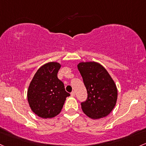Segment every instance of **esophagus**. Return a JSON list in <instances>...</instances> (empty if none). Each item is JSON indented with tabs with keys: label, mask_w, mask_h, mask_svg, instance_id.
I'll list each match as a JSON object with an SVG mask.
<instances>
[{
	"label": "esophagus",
	"mask_w": 146,
	"mask_h": 146,
	"mask_svg": "<svg viewBox=\"0 0 146 146\" xmlns=\"http://www.w3.org/2000/svg\"><path fill=\"white\" fill-rule=\"evenodd\" d=\"M70 96L73 97L76 96V93H75V91H72V92L70 93Z\"/></svg>",
	"instance_id": "esophagus-1"
}]
</instances>
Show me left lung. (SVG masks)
Returning <instances> with one entry per match:
<instances>
[{
  "mask_svg": "<svg viewBox=\"0 0 146 146\" xmlns=\"http://www.w3.org/2000/svg\"><path fill=\"white\" fill-rule=\"evenodd\" d=\"M87 91V98L81 102L82 111L93 119L105 117L116 105L118 91L107 70L96 62L78 65Z\"/></svg>",
  "mask_w": 146,
  "mask_h": 146,
  "instance_id": "left-lung-1",
  "label": "left lung"
}]
</instances>
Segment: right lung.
Instances as JSON below:
<instances>
[{"label":"right lung","instance_id":"right-lung-1","mask_svg":"<svg viewBox=\"0 0 146 146\" xmlns=\"http://www.w3.org/2000/svg\"><path fill=\"white\" fill-rule=\"evenodd\" d=\"M61 65L49 62L38 69L28 91L30 108L41 118H52L60 113L66 97L70 94L57 78Z\"/></svg>","mask_w":146,"mask_h":146}]
</instances>
